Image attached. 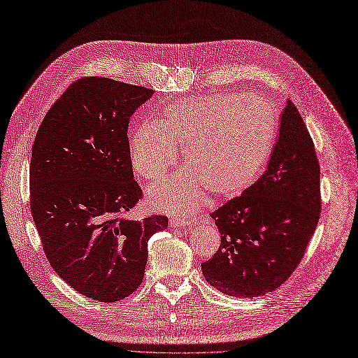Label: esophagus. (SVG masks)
Masks as SVG:
<instances>
[{"label":"esophagus","mask_w":358,"mask_h":358,"mask_svg":"<svg viewBox=\"0 0 358 358\" xmlns=\"http://www.w3.org/2000/svg\"><path fill=\"white\" fill-rule=\"evenodd\" d=\"M169 226L172 229H190L193 226L192 221H186V220H178V218H174L169 221Z\"/></svg>","instance_id":"34e87169"}]
</instances>
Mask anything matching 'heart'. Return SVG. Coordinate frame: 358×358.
<instances>
[{
    "label": "heart",
    "mask_w": 358,
    "mask_h": 358,
    "mask_svg": "<svg viewBox=\"0 0 358 358\" xmlns=\"http://www.w3.org/2000/svg\"><path fill=\"white\" fill-rule=\"evenodd\" d=\"M277 117L271 104L241 92H215L168 103L156 124L129 136L131 165L156 181L178 161L190 171L148 190L152 208L189 215L203 205L208 190L220 197L239 194L252 184L270 157Z\"/></svg>",
    "instance_id": "b5f03b06"
}]
</instances>
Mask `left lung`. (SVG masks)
<instances>
[{
    "instance_id": "left-lung-1",
    "label": "left lung",
    "mask_w": 358,
    "mask_h": 358,
    "mask_svg": "<svg viewBox=\"0 0 358 358\" xmlns=\"http://www.w3.org/2000/svg\"><path fill=\"white\" fill-rule=\"evenodd\" d=\"M320 165L295 104L287 100L267 169L210 214L221 233L202 264L206 282L236 298L262 296L295 271L320 218Z\"/></svg>"
}]
</instances>
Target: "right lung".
<instances>
[{
	"mask_svg": "<svg viewBox=\"0 0 358 358\" xmlns=\"http://www.w3.org/2000/svg\"><path fill=\"white\" fill-rule=\"evenodd\" d=\"M153 90L108 78L78 79L51 106L32 145L31 210L50 266L99 302L140 286L150 237L168 218H127L141 189L132 174L129 117Z\"/></svg>",
	"mask_w": 358,
	"mask_h": 358,
	"instance_id": "add662e5",
	"label": "right lung"
}]
</instances>
